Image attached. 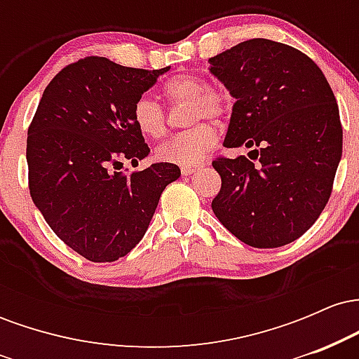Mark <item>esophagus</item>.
Listing matches in <instances>:
<instances>
[{"instance_id": "obj_1", "label": "esophagus", "mask_w": 359, "mask_h": 359, "mask_svg": "<svg viewBox=\"0 0 359 359\" xmlns=\"http://www.w3.org/2000/svg\"><path fill=\"white\" fill-rule=\"evenodd\" d=\"M197 170V165H185L180 168V172H182V175H191L194 172Z\"/></svg>"}]
</instances>
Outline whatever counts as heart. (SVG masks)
I'll return each instance as SVG.
<instances>
[{
	"label": "heart",
	"mask_w": 359,
	"mask_h": 359,
	"mask_svg": "<svg viewBox=\"0 0 359 359\" xmlns=\"http://www.w3.org/2000/svg\"><path fill=\"white\" fill-rule=\"evenodd\" d=\"M167 97L172 102H192L191 123L203 118L219 119L229 111V96L222 90L209 89L208 82L196 74H177L167 82ZM133 121L140 133L148 138L163 137L167 130L165 109L154 97L142 96L133 106ZM217 142L212 125H201L174 135L156 148V158L175 165H196Z\"/></svg>",
	"instance_id": "b5f03b06"
}]
</instances>
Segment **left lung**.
<instances>
[{"label": "left lung", "mask_w": 359, "mask_h": 359, "mask_svg": "<svg viewBox=\"0 0 359 359\" xmlns=\"http://www.w3.org/2000/svg\"><path fill=\"white\" fill-rule=\"evenodd\" d=\"M209 64L236 100L224 147L250 150L212 162L221 175L212 211L246 245H288L324 211L343 154L331 86L306 53L266 39L234 45Z\"/></svg>", "instance_id": "8db88e82"}]
</instances>
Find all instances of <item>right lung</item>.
Masks as SVG:
<instances>
[{
	"label": "right lung",
	"instance_id": "1",
	"mask_svg": "<svg viewBox=\"0 0 359 359\" xmlns=\"http://www.w3.org/2000/svg\"><path fill=\"white\" fill-rule=\"evenodd\" d=\"M170 67L145 71L86 57L43 90L27 138L28 187L52 231L89 262L125 257L147 233L175 163L123 174L150 154L133 106Z\"/></svg>",
	"mask_w": 359,
	"mask_h": 359
}]
</instances>
